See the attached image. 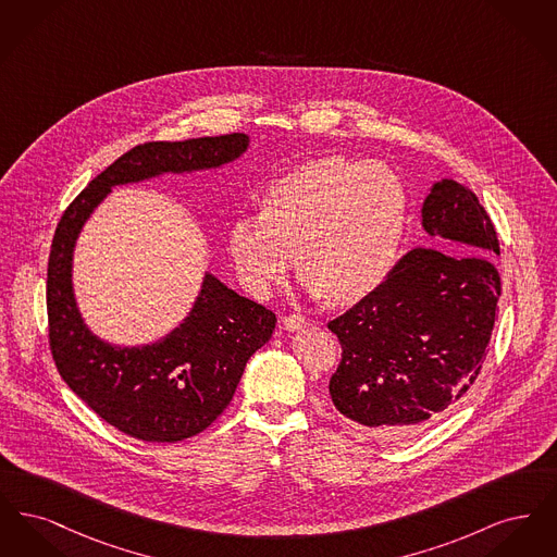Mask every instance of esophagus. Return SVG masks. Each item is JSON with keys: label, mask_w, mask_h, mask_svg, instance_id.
Returning a JSON list of instances; mask_svg holds the SVG:
<instances>
[{"label": "esophagus", "mask_w": 557, "mask_h": 557, "mask_svg": "<svg viewBox=\"0 0 557 557\" xmlns=\"http://www.w3.org/2000/svg\"><path fill=\"white\" fill-rule=\"evenodd\" d=\"M282 325H284L288 332H294V330L307 327V325H309V319L302 318L300 313H290V315L282 318Z\"/></svg>", "instance_id": "1"}]
</instances>
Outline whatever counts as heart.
Wrapping results in <instances>:
<instances>
[{
	"label": "heart",
	"mask_w": 557,
	"mask_h": 557,
	"mask_svg": "<svg viewBox=\"0 0 557 557\" xmlns=\"http://www.w3.org/2000/svg\"><path fill=\"white\" fill-rule=\"evenodd\" d=\"M407 196L382 162L313 160L277 177L263 212H244L227 234L242 286L269 296L296 265L307 286L338 302L377 290L397 263Z\"/></svg>",
	"instance_id": "1"
}]
</instances>
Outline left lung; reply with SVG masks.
Returning <instances> with one entry per match:
<instances>
[{
    "mask_svg": "<svg viewBox=\"0 0 557 557\" xmlns=\"http://www.w3.org/2000/svg\"><path fill=\"white\" fill-rule=\"evenodd\" d=\"M422 225L470 255L413 248L377 290L327 323L343 346L332 403L377 438L413 436L449 413L476 382L499 311V239L476 194L453 180L434 184Z\"/></svg>",
    "mask_w": 557,
    "mask_h": 557,
    "instance_id": "1",
    "label": "left lung"
}]
</instances>
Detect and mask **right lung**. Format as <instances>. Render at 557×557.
Wrapping results in <instances>:
<instances>
[{
  "instance_id": "obj_1",
  "label": "right lung",
  "mask_w": 557,
  "mask_h": 557,
  "mask_svg": "<svg viewBox=\"0 0 557 557\" xmlns=\"http://www.w3.org/2000/svg\"><path fill=\"white\" fill-rule=\"evenodd\" d=\"M246 148L244 133L139 144L91 180L55 227L46 288L53 363L89 409L133 438L177 443L207 430L234 398L248 359L271 338L277 319L207 273L194 309L169 336L154 345H108L87 330L73 294L81 227L112 186L214 169Z\"/></svg>"
}]
</instances>
